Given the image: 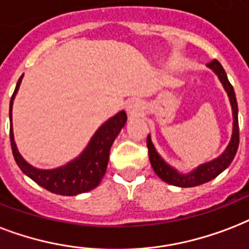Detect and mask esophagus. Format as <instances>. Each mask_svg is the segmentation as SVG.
I'll return each instance as SVG.
<instances>
[{
    "mask_svg": "<svg viewBox=\"0 0 249 249\" xmlns=\"http://www.w3.org/2000/svg\"><path fill=\"white\" fill-rule=\"evenodd\" d=\"M125 108H126V112H128L129 116H137V115H140L142 112V104L141 102H138V100H129L128 103H126V106H125Z\"/></svg>",
    "mask_w": 249,
    "mask_h": 249,
    "instance_id": "34e87169",
    "label": "esophagus"
}]
</instances>
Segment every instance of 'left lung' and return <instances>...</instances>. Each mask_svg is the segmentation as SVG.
Listing matches in <instances>:
<instances>
[{
  "mask_svg": "<svg viewBox=\"0 0 249 249\" xmlns=\"http://www.w3.org/2000/svg\"><path fill=\"white\" fill-rule=\"evenodd\" d=\"M208 66L210 69L213 70L214 73L217 74L218 78L222 82L225 90L227 91V95L230 98L231 108H232V117H234V126H232V136H231L230 143L226 147V150L222 153L218 158H215L212 162L204 163L193 170L192 172L189 174H180L175 168H172L171 166H168L162 158L160 155L157 153L153 142H151V138L150 136H147V140H146V145H147V149H149V159L150 163H151V167L153 170L155 171V174L166 183L171 184V185H176V187L181 188H189V187H197V185H201V184L208 183L210 180H213L214 178H217L221 172L230 166L232 159L235 158V154L238 151L239 146V123H238V103H236V98H235V91L234 87L231 86L230 81L226 75L225 69L222 68V65L219 64V61L217 60H213L208 64Z\"/></svg>",
  "mask_w": 249,
  "mask_h": 249,
  "instance_id": "obj_1",
  "label": "left lung"
}]
</instances>
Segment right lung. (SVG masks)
I'll return each mask as SVG.
<instances>
[{
    "instance_id": "obj_1",
    "label": "right lung",
    "mask_w": 249,
    "mask_h": 249,
    "mask_svg": "<svg viewBox=\"0 0 249 249\" xmlns=\"http://www.w3.org/2000/svg\"><path fill=\"white\" fill-rule=\"evenodd\" d=\"M22 78L23 75L18 79L14 94L10 100L11 150H13V155L19 168L40 187L45 188L49 192L61 195V196H75L79 193L89 192L95 187H98L107 170L112 143L117 137V134L120 133L121 128L126 124V113L121 111L106 121L96 130L87 147L83 150V153L78 158L54 170H39L28 164L23 157L19 154L14 141V134H13L11 108H13V100L17 95L19 85L22 82Z\"/></svg>"
}]
</instances>
